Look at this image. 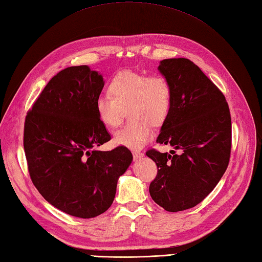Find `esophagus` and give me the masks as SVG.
<instances>
[{
	"label": "esophagus",
	"instance_id": "34e87169",
	"mask_svg": "<svg viewBox=\"0 0 262 262\" xmlns=\"http://www.w3.org/2000/svg\"><path fill=\"white\" fill-rule=\"evenodd\" d=\"M132 155H133V158H135L136 160L137 159H140L141 157H143V154L141 152V151H133Z\"/></svg>",
	"mask_w": 262,
	"mask_h": 262
}]
</instances>
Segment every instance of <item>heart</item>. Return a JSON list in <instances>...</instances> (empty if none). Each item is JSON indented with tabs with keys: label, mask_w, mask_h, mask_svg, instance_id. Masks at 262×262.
<instances>
[{
	"label": "heart",
	"mask_w": 262,
	"mask_h": 262,
	"mask_svg": "<svg viewBox=\"0 0 262 262\" xmlns=\"http://www.w3.org/2000/svg\"><path fill=\"white\" fill-rule=\"evenodd\" d=\"M110 95L98 96L95 111L101 123L113 129L122 121L124 110L129 108L131 123L115 131V144L140 149L152 139L154 126L166 122L172 106L173 90L164 75L135 71L119 72L108 84Z\"/></svg>",
	"instance_id": "obj_1"
}]
</instances>
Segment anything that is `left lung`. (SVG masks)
I'll use <instances>...</instances> for the list:
<instances>
[{
  "label": "left lung",
  "instance_id": "1",
  "mask_svg": "<svg viewBox=\"0 0 262 262\" xmlns=\"http://www.w3.org/2000/svg\"><path fill=\"white\" fill-rule=\"evenodd\" d=\"M158 68L170 80L173 98L157 142L179 152L147 151L158 168L149 191L166 211L179 212L200 204L224 175L232 147L231 114L223 93L193 61L169 58Z\"/></svg>",
  "mask_w": 262,
  "mask_h": 262
}]
</instances>
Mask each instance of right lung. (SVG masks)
Segmentation results:
<instances>
[{
	"instance_id": "right-lung-1",
	"label": "right lung",
	"mask_w": 262,
	"mask_h": 262,
	"mask_svg": "<svg viewBox=\"0 0 262 262\" xmlns=\"http://www.w3.org/2000/svg\"><path fill=\"white\" fill-rule=\"evenodd\" d=\"M103 77L86 65L62 69L29 110L23 148L33 185L58 210L80 219L108 210L116 184L132 161L126 147L93 148L111 140L95 111Z\"/></svg>"
}]
</instances>
